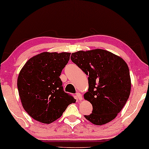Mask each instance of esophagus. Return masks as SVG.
Instances as JSON below:
<instances>
[{
  "label": "esophagus",
  "mask_w": 149,
  "mask_h": 149,
  "mask_svg": "<svg viewBox=\"0 0 149 149\" xmlns=\"http://www.w3.org/2000/svg\"><path fill=\"white\" fill-rule=\"evenodd\" d=\"M75 95H76L77 100H82L81 94L80 93H79V92H77V93H76V94H75Z\"/></svg>",
  "instance_id": "obj_1"
}]
</instances>
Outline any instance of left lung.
<instances>
[{"mask_svg":"<svg viewBox=\"0 0 149 149\" xmlns=\"http://www.w3.org/2000/svg\"><path fill=\"white\" fill-rule=\"evenodd\" d=\"M71 60L88 75L89 89L84 98L91 103L93 111L84 117L96 125L112 121L123 108L131 92L126 62L101 49L77 52L72 54Z\"/></svg>","mask_w":149,"mask_h":149,"instance_id":"8db88e82","label":"left lung"}]
</instances>
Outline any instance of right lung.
Listing matches in <instances>:
<instances>
[{"mask_svg":"<svg viewBox=\"0 0 149 149\" xmlns=\"http://www.w3.org/2000/svg\"><path fill=\"white\" fill-rule=\"evenodd\" d=\"M70 53L43 52L28 60L18 75L17 86L23 108L36 121L49 124L75 102L63 91L60 75Z\"/></svg>","mask_w":149,"mask_h":149,"instance_id":"right-lung-1","label":"right lung"}]
</instances>
